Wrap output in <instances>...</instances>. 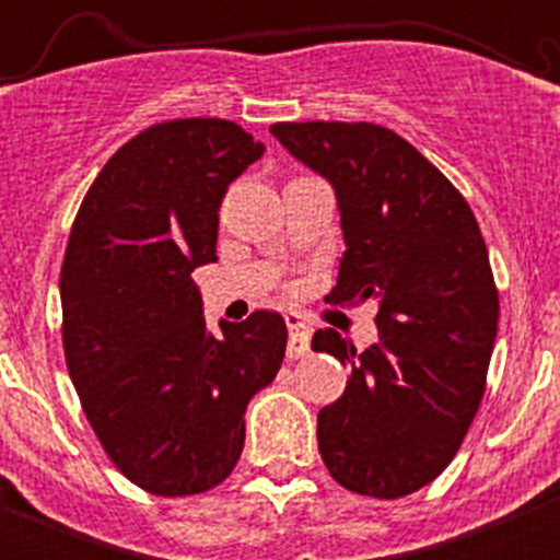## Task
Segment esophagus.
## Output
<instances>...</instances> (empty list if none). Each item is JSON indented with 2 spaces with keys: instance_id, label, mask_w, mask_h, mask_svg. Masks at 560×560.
Instances as JSON below:
<instances>
[{
  "instance_id": "1",
  "label": "esophagus",
  "mask_w": 560,
  "mask_h": 560,
  "mask_svg": "<svg viewBox=\"0 0 560 560\" xmlns=\"http://www.w3.org/2000/svg\"><path fill=\"white\" fill-rule=\"evenodd\" d=\"M287 327H290V343H287V358L298 360L312 349V327L298 314H287Z\"/></svg>"
}]
</instances>
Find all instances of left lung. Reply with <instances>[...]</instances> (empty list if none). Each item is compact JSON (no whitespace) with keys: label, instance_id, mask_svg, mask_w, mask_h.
Here are the masks:
<instances>
[{"label":"left lung","instance_id":"obj_1","mask_svg":"<svg viewBox=\"0 0 560 560\" xmlns=\"http://www.w3.org/2000/svg\"><path fill=\"white\" fill-rule=\"evenodd\" d=\"M270 132L336 189L347 252L325 301L380 306L365 352L332 327L314 332V352L352 365L316 417L319 455L352 493L400 499L450 466L482 400L499 327L488 246L466 197L393 129L281 121Z\"/></svg>","mask_w":560,"mask_h":560}]
</instances>
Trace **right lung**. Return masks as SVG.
<instances>
[{
    "label": "right lung",
    "instance_id": "add662e5",
    "mask_svg": "<svg viewBox=\"0 0 560 560\" xmlns=\"http://www.w3.org/2000/svg\"><path fill=\"white\" fill-rule=\"evenodd\" d=\"M224 118L151 124L83 197L61 262V341L86 420L113 466L156 495L233 474L244 411L287 349L276 312L206 327L191 270L217 259L228 186L262 156Z\"/></svg>",
    "mask_w": 560,
    "mask_h": 560
}]
</instances>
